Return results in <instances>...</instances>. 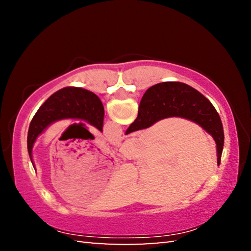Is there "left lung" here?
<instances>
[{
  "label": "left lung",
  "instance_id": "1",
  "mask_svg": "<svg viewBox=\"0 0 251 251\" xmlns=\"http://www.w3.org/2000/svg\"><path fill=\"white\" fill-rule=\"evenodd\" d=\"M62 120H80L103 131L104 106L94 93L79 87H64L50 95L34 115L28 127L27 151L33 166L34 143L50 125Z\"/></svg>",
  "mask_w": 251,
  "mask_h": 251
}]
</instances>
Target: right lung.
I'll return each mask as SVG.
<instances>
[{"instance_id":"obj_1","label":"right lung","mask_w":251,"mask_h":251,"mask_svg":"<svg viewBox=\"0 0 251 251\" xmlns=\"http://www.w3.org/2000/svg\"><path fill=\"white\" fill-rule=\"evenodd\" d=\"M169 117L192 121L211 135L217 146V164H220L225 141L222 120L214 105L185 83L164 82L148 88L139 104L137 118L125 134L148 128Z\"/></svg>"}]
</instances>
